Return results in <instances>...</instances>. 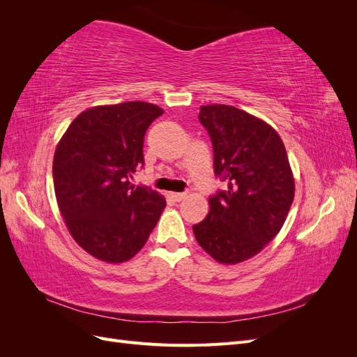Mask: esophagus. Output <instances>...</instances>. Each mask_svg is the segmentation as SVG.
Wrapping results in <instances>:
<instances>
[{
	"instance_id": "1",
	"label": "esophagus",
	"mask_w": 357,
	"mask_h": 357,
	"mask_svg": "<svg viewBox=\"0 0 357 357\" xmlns=\"http://www.w3.org/2000/svg\"><path fill=\"white\" fill-rule=\"evenodd\" d=\"M169 198L174 201V202H180L181 199L186 198V193H180V192H171L169 193Z\"/></svg>"
}]
</instances>
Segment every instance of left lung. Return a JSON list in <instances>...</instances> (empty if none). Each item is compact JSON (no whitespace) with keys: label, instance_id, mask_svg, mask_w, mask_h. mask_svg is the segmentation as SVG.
I'll return each instance as SVG.
<instances>
[{"label":"left lung","instance_id":"8db88e82","mask_svg":"<svg viewBox=\"0 0 357 357\" xmlns=\"http://www.w3.org/2000/svg\"><path fill=\"white\" fill-rule=\"evenodd\" d=\"M214 152V174L228 190L208 199L210 211L193 225L198 244L214 261L235 265L259 252L283 228L295 197V178L275 129L225 104L199 109Z\"/></svg>","mask_w":357,"mask_h":357}]
</instances>
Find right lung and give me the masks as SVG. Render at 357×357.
<instances>
[{
  "label": "right lung",
  "instance_id": "1",
  "mask_svg": "<svg viewBox=\"0 0 357 357\" xmlns=\"http://www.w3.org/2000/svg\"><path fill=\"white\" fill-rule=\"evenodd\" d=\"M164 110L128 101L82 112L53 156V185L67 228L84 252L107 264L132 259L146 244L167 201L131 185L144 164V134Z\"/></svg>",
  "mask_w": 357,
  "mask_h": 357
}]
</instances>
